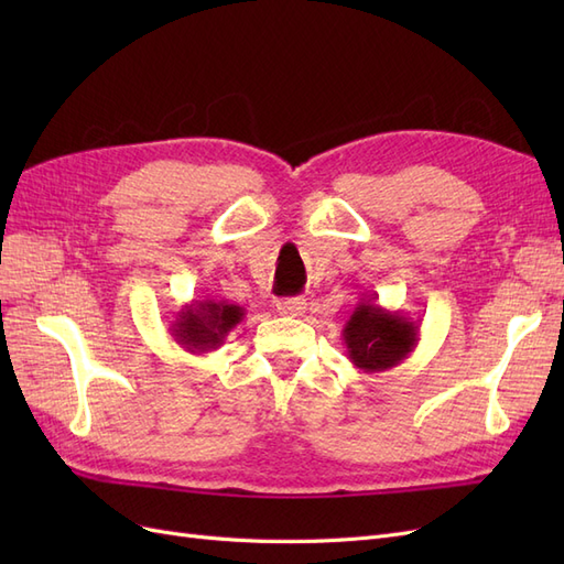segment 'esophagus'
I'll return each instance as SVG.
<instances>
[{"label": "esophagus", "instance_id": "1", "mask_svg": "<svg viewBox=\"0 0 564 564\" xmlns=\"http://www.w3.org/2000/svg\"><path fill=\"white\" fill-rule=\"evenodd\" d=\"M305 308H308L305 299H282L278 303V313L286 315V317H301L305 313Z\"/></svg>", "mask_w": 564, "mask_h": 564}]
</instances>
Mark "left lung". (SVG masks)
Instances as JSON below:
<instances>
[{"label": "left lung", "mask_w": 564, "mask_h": 564, "mask_svg": "<svg viewBox=\"0 0 564 564\" xmlns=\"http://www.w3.org/2000/svg\"><path fill=\"white\" fill-rule=\"evenodd\" d=\"M373 294L357 301L344 327L348 360L365 373H379L398 367L419 344V322L402 311H388L373 303Z\"/></svg>", "instance_id": "1"}]
</instances>
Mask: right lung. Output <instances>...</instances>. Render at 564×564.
I'll return each instance as SVG.
<instances>
[{
    "instance_id": "1",
    "label": "right lung",
    "mask_w": 564,
    "mask_h": 564,
    "mask_svg": "<svg viewBox=\"0 0 564 564\" xmlns=\"http://www.w3.org/2000/svg\"><path fill=\"white\" fill-rule=\"evenodd\" d=\"M245 319V308L226 299H202L185 303L169 327V334L187 352H212Z\"/></svg>"
}]
</instances>
